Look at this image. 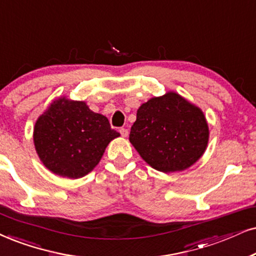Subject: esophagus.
<instances>
[{"label":"esophagus","instance_id":"34e87169","mask_svg":"<svg viewBox=\"0 0 256 256\" xmlns=\"http://www.w3.org/2000/svg\"><path fill=\"white\" fill-rule=\"evenodd\" d=\"M119 132H120L122 137H128V128H122L120 130H119Z\"/></svg>","mask_w":256,"mask_h":256}]
</instances>
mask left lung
Returning a JSON list of instances; mask_svg holds the SVG:
<instances>
[{"instance_id": "obj_1", "label": "left lung", "mask_w": 256, "mask_h": 256, "mask_svg": "<svg viewBox=\"0 0 256 256\" xmlns=\"http://www.w3.org/2000/svg\"><path fill=\"white\" fill-rule=\"evenodd\" d=\"M208 122L202 110L176 92L144 102L130 132V142L148 166L162 172L182 171L204 154Z\"/></svg>"}]
</instances>
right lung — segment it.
<instances>
[{
  "mask_svg": "<svg viewBox=\"0 0 256 256\" xmlns=\"http://www.w3.org/2000/svg\"><path fill=\"white\" fill-rule=\"evenodd\" d=\"M105 116L90 111L85 102L59 98L38 118L34 145L52 172L80 178L102 160L112 139L119 137Z\"/></svg>",
  "mask_w": 256,
  "mask_h": 256,
  "instance_id": "1",
  "label": "right lung"
}]
</instances>
